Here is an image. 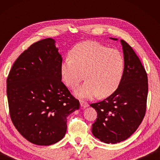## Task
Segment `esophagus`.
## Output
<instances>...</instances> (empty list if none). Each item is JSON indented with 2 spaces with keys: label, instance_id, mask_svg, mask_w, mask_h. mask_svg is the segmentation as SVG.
Returning <instances> with one entry per match:
<instances>
[{
  "label": "esophagus",
  "instance_id": "1",
  "mask_svg": "<svg viewBox=\"0 0 160 160\" xmlns=\"http://www.w3.org/2000/svg\"><path fill=\"white\" fill-rule=\"evenodd\" d=\"M80 104H81V106H82V108H86V107H87V106H89L88 102H85V101H83V100H81Z\"/></svg>",
  "mask_w": 160,
  "mask_h": 160
}]
</instances>
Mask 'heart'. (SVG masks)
<instances>
[{
    "label": "heart",
    "instance_id": "b5f03b06",
    "mask_svg": "<svg viewBox=\"0 0 160 160\" xmlns=\"http://www.w3.org/2000/svg\"><path fill=\"white\" fill-rule=\"evenodd\" d=\"M70 58L63 60L60 74L63 83L76 89L86 76L87 82L76 95L80 98L108 97L121 84L124 60L119 50L106 47L95 41H85L76 45L70 52Z\"/></svg>",
    "mask_w": 160,
    "mask_h": 160
}]
</instances>
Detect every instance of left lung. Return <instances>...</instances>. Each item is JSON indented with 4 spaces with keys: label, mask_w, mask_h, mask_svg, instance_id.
Listing matches in <instances>:
<instances>
[{
    "label": "left lung",
    "mask_w": 160,
    "mask_h": 160,
    "mask_svg": "<svg viewBox=\"0 0 160 160\" xmlns=\"http://www.w3.org/2000/svg\"><path fill=\"white\" fill-rule=\"evenodd\" d=\"M121 43L124 60L121 84L109 97L90 105L98 113L92 132L106 143L128 139L141 124L146 111L147 73L132 48L125 41Z\"/></svg>",
    "instance_id": "obj_1"
}]
</instances>
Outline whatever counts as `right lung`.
I'll use <instances>...</instances> for the list:
<instances>
[{
    "instance_id": "obj_1",
    "label": "right lung",
    "mask_w": 160,
    "mask_h": 160,
    "mask_svg": "<svg viewBox=\"0 0 160 160\" xmlns=\"http://www.w3.org/2000/svg\"><path fill=\"white\" fill-rule=\"evenodd\" d=\"M48 38L34 43L15 61L6 80L11 119L30 143L49 146L60 141L67 117L79 101L62 82V57Z\"/></svg>"
}]
</instances>
